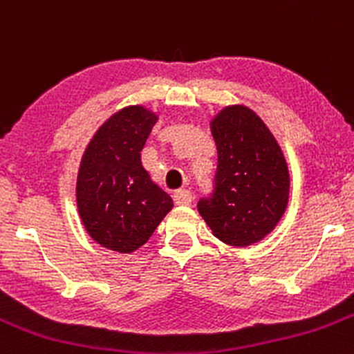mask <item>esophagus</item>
<instances>
[{"mask_svg":"<svg viewBox=\"0 0 354 354\" xmlns=\"http://www.w3.org/2000/svg\"><path fill=\"white\" fill-rule=\"evenodd\" d=\"M174 199L177 204H189L192 201V192L189 189H178L174 192Z\"/></svg>","mask_w":354,"mask_h":354,"instance_id":"esophagus-1","label":"esophagus"}]
</instances>
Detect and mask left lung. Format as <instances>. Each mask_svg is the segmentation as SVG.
<instances>
[{"instance_id": "obj_1", "label": "left lung", "mask_w": 354, "mask_h": 354, "mask_svg": "<svg viewBox=\"0 0 354 354\" xmlns=\"http://www.w3.org/2000/svg\"><path fill=\"white\" fill-rule=\"evenodd\" d=\"M213 138L216 172L198 211L221 242L250 245L264 239L285 213L290 192L286 160L268 126L243 105L216 115Z\"/></svg>"}]
</instances>
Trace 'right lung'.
<instances>
[{"label": "right lung", "instance_id": "right-lung-1", "mask_svg": "<svg viewBox=\"0 0 354 354\" xmlns=\"http://www.w3.org/2000/svg\"><path fill=\"white\" fill-rule=\"evenodd\" d=\"M156 115L127 107L112 115L90 141L76 184L78 211L95 242L133 252L148 242L174 201L150 180L141 150Z\"/></svg>", "mask_w": 354, "mask_h": 354}]
</instances>
